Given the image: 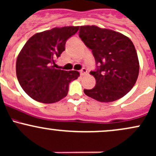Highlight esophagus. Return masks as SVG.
Listing matches in <instances>:
<instances>
[{
	"mask_svg": "<svg viewBox=\"0 0 156 156\" xmlns=\"http://www.w3.org/2000/svg\"><path fill=\"white\" fill-rule=\"evenodd\" d=\"M80 73H81V75H84L87 73V69L86 68H82V69L80 70Z\"/></svg>",
	"mask_w": 156,
	"mask_h": 156,
	"instance_id": "esophagus-1",
	"label": "esophagus"
}]
</instances>
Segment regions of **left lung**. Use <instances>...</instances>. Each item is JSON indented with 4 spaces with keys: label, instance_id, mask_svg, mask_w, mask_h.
Listing matches in <instances>:
<instances>
[{
    "label": "left lung",
    "instance_id": "left-lung-1",
    "mask_svg": "<svg viewBox=\"0 0 156 156\" xmlns=\"http://www.w3.org/2000/svg\"><path fill=\"white\" fill-rule=\"evenodd\" d=\"M79 37L92 49L96 66L90 72L96 81L87 96L100 102H112L132 90L139 73V61L134 44L128 37L96 26H81Z\"/></svg>",
    "mask_w": 156,
    "mask_h": 156
}]
</instances>
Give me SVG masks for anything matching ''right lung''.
<instances>
[{
	"label": "right lung",
	"mask_w": 156,
	"mask_h": 156,
	"mask_svg": "<svg viewBox=\"0 0 156 156\" xmlns=\"http://www.w3.org/2000/svg\"><path fill=\"white\" fill-rule=\"evenodd\" d=\"M79 27H64L36 33L22 48L16 61V75L29 96L44 104L59 101L67 95L69 84L79 73L56 69L55 59Z\"/></svg>",
	"instance_id": "1"
}]
</instances>
